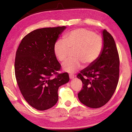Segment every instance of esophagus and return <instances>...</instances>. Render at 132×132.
I'll return each instance as SVG.
<instances>
[{
  "mask_svg": "<svg viewBox=\"0 0 132 132\" xmlns=\"http://www.w3.org/2000/svg\"><path fill=\"white\" fill-rule=\"evenodd\" d=\"M74 77H75V76H74V74H69V78H70V79H73V78H74Z\"/></svg>",
  "mask_w": 132,
  "mask_h": 132,
  "instance_id": "1",
  "label": "esophagus"
}]
</instances>
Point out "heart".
<instances>
[{"label": "heart", "mask_w": 132, "mask_h": 132, "mask_svg": "<svg viewBox=\"0 0 132 132\" xmlns=\"http://www.w3.org/2000/svg\"><path fill=\"white\" fill-rule=\"evenodd\" d=\"M104 46L103 37L86 28H78L67 33L63 40H58L54 45V53L61 62L65 61L70 50L72 56L63 64V69L68 72H76L82 68L94 63L100 57Z\"/></svg>", "instance_id": "1"}]
</instances>
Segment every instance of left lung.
Segmentation results:
<instances>
[{
	"label": "left lung",
	"mask_w": 132,
	"mask_h": 132,
	"mask_svg": "<svg viewBox=\"0 0 132 132\" xmlns=\"http://www.w3.org/2000/svg\"><path fill=\"white\" fill-rule=\"evenodd\" d=\"M104 46L100 57L77 75L83 88L78 94L80 102L92 108L102 107L115 91L119 78L120 59L112 35L103 31Z\"/></svg>",
	"instance_id": "1"
}]
</instances>
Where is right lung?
<instances>
[{"mask_svg": "<svg viewBox=\"0 0 132 132\" xmlns=\"http://www.w3.org/2000/svg\"><path fill=\"white\" fill-rule=\"evenodd\" d=\"M66 27L44 28L22 39L16 53L15 73L19 88L29 104L39 111L54 106L59 87L68 83V72L58 73L61 65L54 45Z\"/></svg>", "mask_w": 132, "mask_h": 132, "instance_id": "obj_1", "label": "right lung"}]
</instances>
